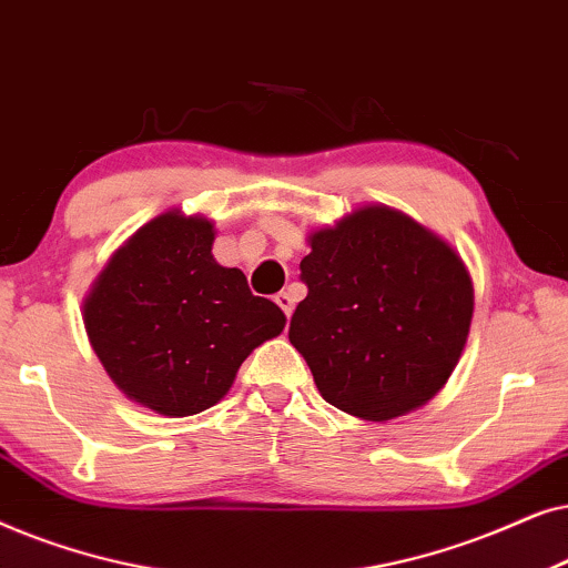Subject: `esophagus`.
Segmentation results:
<instances>
[{
  "mask_svg": "<svg viewBox=\"0 0 568 568\" xmlns=\"http://www.w3.org/2000/svg\"><path fill=\"white\" fill-rule=\"evenodd\" d=\"M275 304L283 308L285 316H291L293 314V306H296V296H293L291 291H280L277 296H275Z\"/></svg>",
  "mask_w": 568,
  "mask_h": 568,
  "instance_id": "34e87169",
  "label": "esophagus"
}]
</instances>
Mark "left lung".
I'll list each match as a JSON object with an SVG mask.
<instances>
[{
  "mask_svg": "<svg viewBox=\"0 0 568 568\" xmlns=\"http://www.w3.org/2000/svg\"><path fill=\"white\" fill-rule=\"evenodd\" d=\"M306 298L288 337L329 405L392 420L426 405L455 372L473 283L452 248L397 210L368 205L312 233Z\"/></svg>",
  "mask_w": 568,
  "mask_h": 568,
  "instance_id": "1",
  "label": "left lung"
}]
</instances>
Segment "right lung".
Instances as JSON below:
<instances>
[{
	"label": "right lung",
	"mask_w": 568,
	"mask_h": 568,
	"mask_svg": "<svg viewBox=\"0 0 568 568\" xmlns=\"http://www.w3.org/2000/svg\"><path fill=\"white\" fill-rule=\"evenodd\" d=\"M213 223L163 213L134 233L85 301V329L126 397L184 418L213 407L285 314L213 260Z\"/></svg>",
	"instance_id": "right-lung-1"
}]
</instances>
